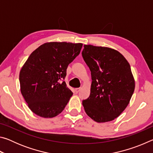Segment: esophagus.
Returning <instances> with one entry per match:
<instances>
[{"label": "esophagus", "instance_id": "esophagus-1", "mask_svg": "<svg viewBox=\"0 0 153 153\" xmlns=\"http://www.w3.org/2000/svg\"><path fill=\"white\" fill-rule=\"evenodd\" d=\"M80 90H81L80 88H76V89H75V91H76V93H78L80 91Z\"/></svg>", "mask_w": 153, "mask_h": 153}]
</instances>
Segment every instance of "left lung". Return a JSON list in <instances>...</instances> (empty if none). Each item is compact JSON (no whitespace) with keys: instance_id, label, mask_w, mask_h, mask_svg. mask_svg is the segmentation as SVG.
I'll use <instances>...</instances> for the list:
<instances>
[{"instance_id":"obj_1","label":"left lung","mask_w":153,"mask_h":153,"mask_svg":"<svg viewBox=\"0 0 153 153\" xmlns=\"http://www.w3.org/2000/svg\"><path fill=\"white\" fill-rule=\"evenodd\" d=\"M82 57L91 71L90 94L82 105L89 117L98 123L117 118L128 105L134 88L130 65L114 49L84 45Z\"/></svg>"}]
</instances>
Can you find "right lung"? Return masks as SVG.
<instances>
[{
    "label": "right lung",
    "instance_id": "obj_1",
    "mask_svg": "<svg viewBox=\"0 0 153 153\" xmlns=\"http://www.w3.org/2000/svg\"><path fill=\"white\" fill-rule=\"evenodd\" d=\"M82 43L47 42L32 52L19 73L21 92L28 107L45 118L61 113L73 95L63 80Z\"/></svg>",
    "mask_w": 153,
    "mask_h": 153
}]
</instances>
